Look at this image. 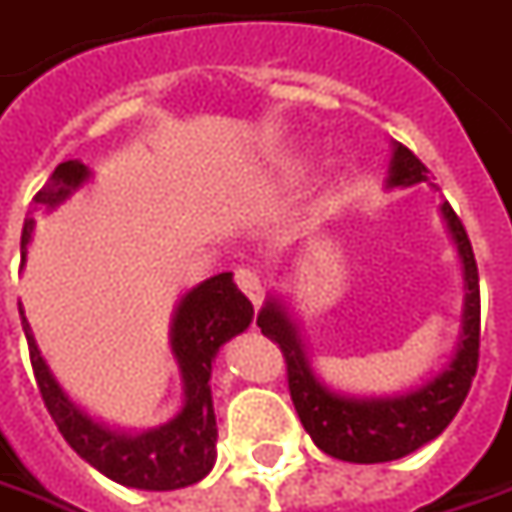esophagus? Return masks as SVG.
<instances>
[{
	"instance_id": "1",
	"label": "esophagus",
	"mask_w": 512,
	"mask_h": 512,
	"mask_svg": "<svg viewBox=\"0 0 512 512\" xmlns=\"http://www.w3.org/2000/svg\"><path fill=\"white\" fill-rule=\"evenodd\" d=\"M235 285H238L243 294H246L249 300L255 302V305L260 300H263V283H260L257 271H252V269H235Z\"/></svg>"
}]
</instances>
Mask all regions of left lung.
Segmentation results:
<instances>
[{"label": "left lung", "mask_w": 512, "mask_h": 512, "mask_svg": "<svg viewBox=\"0 0 512 512\" xmlns=\"http://www.w3.org/2000/svg\"><path fill=\"white\" fill-rule=\"evenodd\" d=\"M429 182V168L409 151L406 145L395 148L392 162V187ZM448 229L457 241L462 266H465V283H468V300H465V328L457 356L451 358L443 373L426 387L415 389L401 398H384V401H356L342 398L322 387L308 367V358L302 353L297 339V328L277 302H269L257 314L260 333L280 347L285 361V381L294 409L300 415L302 426L311 434L316 446L325 454L344 462H389L401 460L420 446H426L437 434H443L460 406L468 398V389L479 367V271L471 238L462 227L460 215L451 204H443Z\"/></svg>", "instance_id": "obj_1"}]
</instances>
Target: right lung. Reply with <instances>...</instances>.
I'll return each instance as SVG.
<instances>
[{
    "label": "right lung",
    "mask_w": 512,
    "mask_h": 512,
    "mask_svg": "<svg viewBox=\"0 0 512 512\" xmlns=\"http://www.w3.org/2000/svg\"><path fill=\"white\" fill-rule=\"evenodd\" d=\"M86 176L89 170L81 162L75 159L61 162L52 170L47 184L33 196V210L36 204H47V207L61 204ZM30 232H33V218L27 212L22 229V252L27 249ZM252 314H255L252 302L232 283L229 271L204 280L184 297L173 319V353L182 364L184 389H187L184 409L165 426L137 434V437L106 429L89 415H83L81 409L66 398L64 389L55 384L44 358L38 356L36 342L27 330V319H22V325L41 401L55 420L58 431L64 434L66 443L92 468L125 488L176 490L187 488L210 474L212 462H215V437H218L210 395L212 358L227 339L249 328Z\"/></svg>",
    "instance_id": "obj_1"
}]
</instances>
